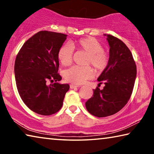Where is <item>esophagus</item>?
<instances>
[{
	"label": "esophagus",
	"mask_w": 154,
	"mask_h": 154,
	"mask_svg": "<svg viewBox=\"0 0 154 154\" xmlns=\"http://www.w3.org/2000/svg\"><path fill=\"white\" fill-rule=\"evenodd\" d=\"M79 86L78 85H74V84H71L70 85V88H71V89H75V88H77Z\"/></svg>",
	"instance_id": "esophagus-1"
}]
</instances>
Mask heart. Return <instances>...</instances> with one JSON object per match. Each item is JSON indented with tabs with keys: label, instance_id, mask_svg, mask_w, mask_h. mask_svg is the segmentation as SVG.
<instances>
[{
	"label": "heart",
	"instance_id": "heart-1",
	"mask_svg": "<svg viewBox=\"0 0 154 154\" xmlns=\"http://www.w3.org/2000/svg\"><path fill=\"white\" fill-rule=\"evenodd\" d=\"M73 49H79L88 54L85 65L92 64L96 71H103L109 63V56L103 47L95 38L85 37L71 41L69 45L62 46L58 52V58L63 66H69L72 62ZM94 71L89 66H73L64 72V78L74 84H81L93 76Z\"/></svg>",
	"mask_w": 154,
	"mask_h": 154
}]
</instances>
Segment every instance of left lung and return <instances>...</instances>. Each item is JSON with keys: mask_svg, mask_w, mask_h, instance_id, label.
I'll list each match as a JSON object with an SVG mask.
<instances>
[{"mask_svg": "<svg viewBox=\"0 0 154 154\" xmlns=\"http://www.w3.org/2000/svg\"><path fill=\"white\" fill-rule=\"evenodd\" d=\"M105 35L110 48L109 63L97 79L105 87L93 90V96L85 103L88 111L98 118L112 116L126 105L137 76L133 56L126 44L113 36Z\"/></svg>", "mask_w": 154, "mask_h": 154, "instance_id": "obj_1", "label": "left lung"}]
</instances>
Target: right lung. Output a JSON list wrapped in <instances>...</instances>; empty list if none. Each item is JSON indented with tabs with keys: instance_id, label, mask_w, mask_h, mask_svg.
Listing matches in <instances>:
<instances>
[{
	"instance_id": "obj_1",
	"label": "right lung",
	"mask_w": 154,
	"mask_h": 154,
	"mask_svg": "<svg viewBox=\"0 0 154 154\" xmlns=\"http://www.w3.org/2000/svg\"><path fill=\"white\" fill-rule=\"evenodd\" d=\"M66 36L40 31L26 41L15 58V78L20 97L30 110L42 116L57 113L69 90V84L58 83L62 77L58 73V52Z\"/></svg>"
}]
</instances>
